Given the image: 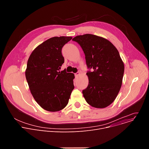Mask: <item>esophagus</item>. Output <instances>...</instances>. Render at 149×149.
I'll list each match as a JSON object with an SVG mask.
<instances>
[{
  "mask_svg": "<svg viewBox=\"0 0 149 149\" xmlns=\"http://www.w3.org/2000/svg\"><path fill=\"white\" fill-rule=\"evenodd\" d=\"M79 74H80V72H76V73L75 74V76L76 77H77L78 75H79Z\"/></svg>",
  "mask_w": 149,
  "mask_h": 149,
  "instance_id": "esophagus-1",
  "label": "esophagus"
}]
</instances>
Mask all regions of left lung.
Listing matches in <instances>:
<instances>
[{"label": "left lung", "mask_w": 149, "mask_h": 149, "mask_svg": "<svg viewBox=\"0 0 149 149\" xmlns=\"http://www.w3.org/2000/svg\"><path fill=\"white\" fill-rule=\"evenodd\" d=\"M82 48L86 56L88 77L83 95L93 107L110 105L121 87L124 65L117 48L104 38L92 34L78 35L72 39Z\"/></svg>", "instance_id": "1"}]
</instances>
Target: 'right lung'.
<instances>
[{"label":"right lung","mask_w":149,"mask_h":149,"mask_svg":"<svg viewBox=\"0 0 149 149\" xmlns=\"http://www.w3.org/2000/svg\"><path fill=\"white\" fill-rule=\"evenodd\" d=\"M70 36H55L38 46L31 54L25 76L31 93L44 110L55 112L66 107L74 88L72 73L59 71L64 62L62 47Z\"/></svg>","instance_id":"obj_1"}]
</instances>
